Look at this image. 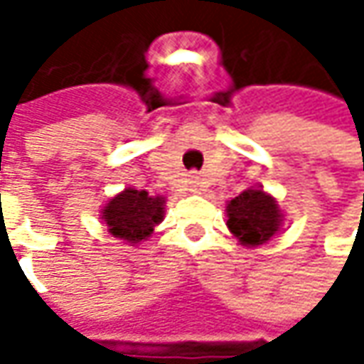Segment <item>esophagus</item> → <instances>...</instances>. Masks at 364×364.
<instances>
[{"instance_id": "obj_1", "label": "esophagus", "mask_w": 364, "mask_h": 364, "mask_svg": "<svg viewBox=\"0 0 364 364\" xmlns=\"http://www.w3.org/2000/svg\"><path fill=\"white\" fill-rule=\"evenodd\" d=\"M188 184H190V188H192V190H198V186H200V176L190 174L188 176Z\"/></svg>"}]
</instances>
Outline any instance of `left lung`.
<instances>
[{"label": "left lung", "instance_id": "left-lung-1", "mask_svg": "<svg viewBox=\"0 0 364 364\" xmlns=\"http://www.w3.org/2000/svg\"><path fill=\"white\" fill-rule=\"evenodd\" d=\"M227 227L245 247L267 243L279 231L284 215L272 194L249 188L227 204Z\"/></svg>", "mask_w": 364, "mask_h": 364}]
</instances>
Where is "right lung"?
<instances>
[{
  "label": "right lung",
  "mask_w": 364,
  "mask_h": 364,
  "mask_svg": "<svg viewBox=\"0 0 364 364\" xmlns=\"http://www.w3.org/2000/svg\"><path fill=\"white\" fill-rule=\"evenodd\" d=\"M164 204V196H149L146 190L125 188L105 204L101 218L113 237L137 245L147 239L154 227L161 223Z\"/></svg>",
  "instance_id": "right-lung-1"
}]
</instances>
